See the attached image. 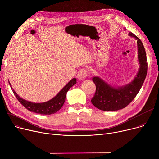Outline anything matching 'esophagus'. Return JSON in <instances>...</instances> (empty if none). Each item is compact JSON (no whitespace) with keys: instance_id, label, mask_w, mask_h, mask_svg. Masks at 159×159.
I'll use <instances>...</instances> for the list:
<instances>
[{"instance_id":"34e87169","label":"esophagus","mask_w":159,"mask_h":159,"mask_svg":"<svg viewBox=\"0 0 159 159\" xmlns=\"http://www.w3.org/2000/svg\"><path fill=\"white\" fill-rule=\"evenodd\" d=\"M88 76V73L85 68H81L77 74V77L79 79H84Z\"/></svg>"}]
</instances>
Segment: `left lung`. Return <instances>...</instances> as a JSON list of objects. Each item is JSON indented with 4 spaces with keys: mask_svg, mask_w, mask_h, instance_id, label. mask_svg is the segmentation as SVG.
Returning a JSON list of instances; mask_svg holds the SVG:
<instances>
[{
    "mask_svg": "<svg viewBox=\"0 0 159 159\" xmlns=\"http://www.w3.org/2000/svg\"><path fill=\"white\" fill-rule=\"evenodd\" d=\"M129 35L137 40L139 71L134 80L129 84L116 88L108 85L98 77L92 78L96 86V91L91 101L101 110L113 111L126 107L138 94L146 79L148 63L145 48L140 39L133 33L129 32Z\"/></svg>",
    "mask_w": 159,
    "mask_h": 159,
    "instance_id": "8db88e82",
    "label": "left lung"
}]
</instances>
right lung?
I'll list each match as a JSON object with an SVG mask.
<instances>
[{
	"label": "right lung",
	"mask_w": 159,
	"mask_h": 159,
	"mask_svg": "<svg viewBox=\"0 0 159 159\" xmlns=\"http://www.w3.org/2000/svg\"><path fill=\"white\" fill-rule=\"evenodd\" d=\"M76 79L74 78L71 79L53 98L48 102L43 103H33L20 98L13 89L10 83V85L14 95H15L16 98H17L19 102L22 106H24L25 108H26L28 110L41 115H51L57 112L62 107L65 102L67 92H68L70 88H71L74 84H76Z\"/></svg>",
	"instance_id": "right-lung-1"
}]
</instances>
